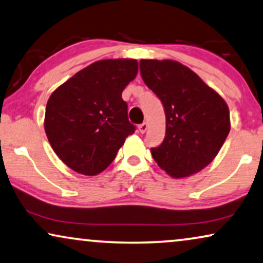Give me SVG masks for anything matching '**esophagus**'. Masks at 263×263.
Wrapping results in <instances>:
<instances>
[{
	"instance_id": "1",
	"label": "esophagus",
	"mask_w": 263,
	"mask_h": 263,
	"mask_svg": "<svg viewBox=\"0 0 263 263\" xmlns=\"http://www.w3.org/2000/svg\"><path fill=\"white\" fill-rule=\"evenodd\" d=\"M138 129H139V132H141V134H144L146 129H148V124H146V122H143V124L138 126Z\"/></svg>"
}]
</instances>
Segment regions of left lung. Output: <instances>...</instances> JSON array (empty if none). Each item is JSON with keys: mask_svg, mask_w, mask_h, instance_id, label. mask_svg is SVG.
Wrapping results in <instances>:
<instances>
[{"mask_svg": "<svg viewBox=\"0 0 263 263\" xmlns=\"http://www.w3.org/2000/svg\"><path fill=\"white\" fill-rule=\"evenodd\" d=\"M145 85L166 114V136L153 159L173 178L207 167L229 135L230 110L222 97L186 66L173 60H141Z\"/></svg>", "mask_w": 263, "mask_h": 263, "instance_id": "left-lung-1", "label": "left lung"}]
</instances>
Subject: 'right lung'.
I'll return each instance as SVG.
<instances>
[{
	"label": "right lung",
	"instance_id": "obj_1",
	"mask_svg": "<svg viewBox=\"0 0 263 263\" xmlns=\"http://www.w3.org/2000/svg\"><path fill=\"white\" fill-rule=\"evenodd\" d=\"M137 72L138 62L131 59L96 61L49 97L45 134L56 155L73 171L101 173L135 132L121 93Z\"/></svg>",
	"mask_w": 263,
	"mask_h": 263
}]
</instances>
